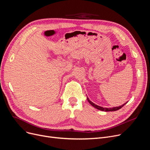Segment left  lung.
I'll list each match as a JSON object with an SVG mask.
<instances>
[{
	"instance_id": "8db88e82",
	"label": "left lung",
	"mask_w": 150,
	"mask_h": 150,
	"mask_svg": "<svg viewBox=\"0 0 150 150\" xmlns=\"http://www.w3.org/2000/svg\"><path fill=\"white\" fill-rule=\"evenodd\" d=\"M87 100H88V101L89 102V103L91 104V105H93V106L94 107H95L96 108L98 109V110H102V111H105V112H114V111H116V110H118L121 108L127 103V102L125 103V104H123L122 105H121V106H120V107H116L109 108H103V107H100V106H98V105H96L95 103H94L93 102H91V101L89 99L88 97H87Z\"/></svg>"
}]
</instances>
